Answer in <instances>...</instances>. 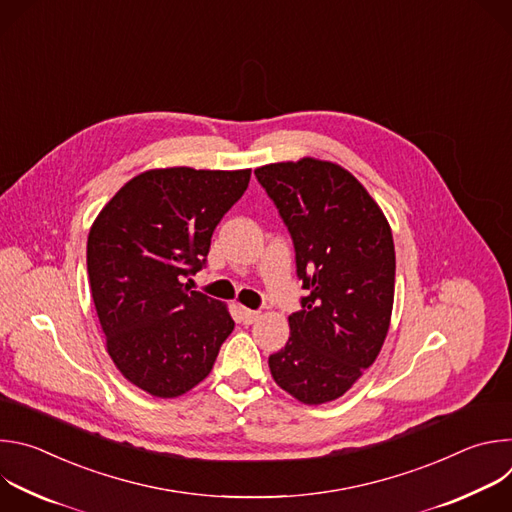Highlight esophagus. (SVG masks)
<instances>
[{
    "mask_svg": "<svg viewBox=\"0 0 512 512\" xmlns=\"http://www.w3.org/2000/svg\"><path fill=\"white\" fill-rule=\"evenodd\" d=\"M241 320L243 324H253L259 320V312L255 310H247V308H241Z\"/></svg>",
    "mask_w": 512,
    "mask_h": 512,
    "instance_id": "1",
    "label": "esophagus"
}]
</instances>
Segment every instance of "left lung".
<instances>
[{"label":"left lung","instance_id":"obj_1","mask_svg":"<svg viewBox=\"0 0 512 512\" xmlns=\"http://www.w3.org/2000/svg\"><path fill=\"white\" fill-rule=\"evenodd\" d=\"M294 243L306 296L289 340L269 356L275 383L302 403L344 395L375 362L391 320L395 245L362 184L336 164L304 158L255 170Z\"/></svg>","mask_w":512,"mask_h":512}]
</instances>
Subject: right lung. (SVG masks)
Wrapping results in <instances>:
<instances>
[{"label":"right lung","mask_w":512,"mask_h":512,"mask_svg":"<svg viewBox=\"0 0 512 512\" xmlns=\"http://www.w3.org/2000/svg\"><path fill=\"white\" fill-rule=\"evenodd\" d=\"M249 180L251 170H150L97 216L87 243L93 302L109 356L139 389L190 391L233 332L227 308L182 281L206 267L212 233Z\"/></svg>","instance_id":"obj_1"}]
</instances>
